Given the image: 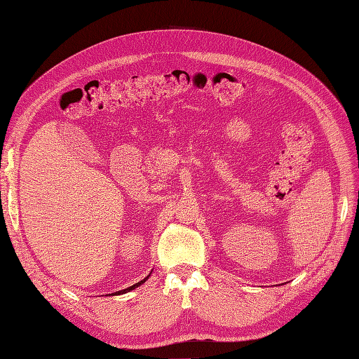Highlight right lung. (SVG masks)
Here are the masks:
<instances>
[{
    "instance_id": "obj_1",
    "label": "right lung",
    "mask_w": 359,
    "mask_h": 359,
    "mask_svg": "<svg viewBox=\"0 0 359 359\" xmlns=\"http://www.w3.org/2000/svg\"><path fill=\"white\" fill-rule=\"evenodd\" d=\"M151 276V273L144 278V280H142V281H139V283H136L135 285H131V287H128V288H126V290H121V291H116L115 294H126V293H128V291H131V290H135V288H137V287H140L146 280H148V278Z\"/></svg>"
}]
</instances>
